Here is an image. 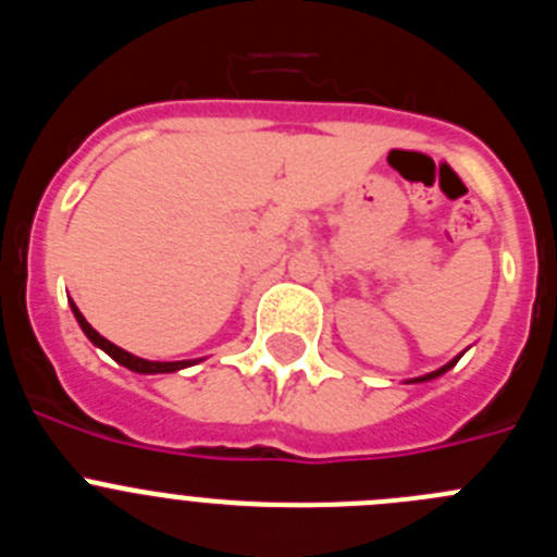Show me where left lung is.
<instances>
[{
    "label": "left lung",
    "mask_w": 557,
    "mask_h": 557,
    "mask_svg": "<svg viewBox=\"0 0 557 557\" xmlns=\"http://www.w3.org/2000/svg\"><path fill=\"white\" fill-rule=\"evenodd\" d=\"M457 359H451V362H446L444 368H437V371H432V373H424V376H418V379H410V382H426V379H435V376H441V373H446L449 371L451 366H455Z\"/></svg>",
    "instance_id": "8db88e82"
}]
</instances>
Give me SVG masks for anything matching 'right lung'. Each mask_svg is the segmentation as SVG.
I'll list each match as a JSON object with an SVG mask.
<instances>
[{"label":"right lung","mask_w":557,"mask_h":557,"mask_svg":"<svg viewBox=\"0 0 557 557\" xmlns=\"http://www.w3.org/2000/svg\"><path fill=\"white\" fill-rule=\"evenodd\" d=\"M72 312H75L77 323H81V329H83V332H86V337L91 339V343H95L97 348H102V351H106L108 357L113 359V362H120V366H125L127 371H136V373H175V371H181V368H189V366H195V362H198V359H186V362H150V359L133 357V354L122 351L120 346H113V343H108V339L102 337L100 332H95V329H91V323H88L86 318H83L81 309H77L75 304H72Z\"/></svg>","instance_id":"1"}]
</instances>
